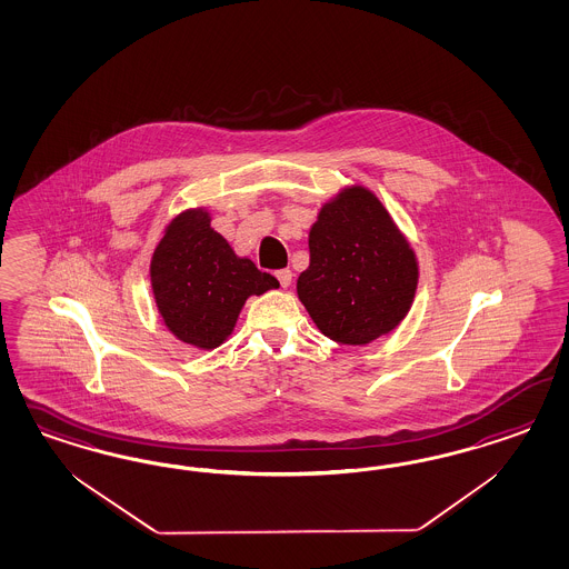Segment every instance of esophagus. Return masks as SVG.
Returning <instances> with one entry per match:
<instances>
[{
	"instance_id": "34e87169",
	"label": "esophagus",
	"mask_w": 569,
	"mask_h": 569,
	"mask_svg": "<svg viewBox=\"0 0 569 569\" xmlns=\"http://www.w3.org/2000/svg\"><path fill=\"white\" fill-rule=\"evenodd\" d=\"M276 277L279 279L281 288H290V283H292V271H290V269H281V271H277Z\"/></svg>"
}]
</instances>
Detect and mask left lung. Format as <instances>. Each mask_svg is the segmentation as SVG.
<instances>
[{
  "label": "left lung",
  "instance_id": "1",
  "mask_svg": "<svg viewBox=\"0 0 569 569\" xmlns=\"http://www.w3.org/2000/svg\"><path fill=\"white\" fill-rule=\"evenodd\" d=\"M310 264L298 300L329 340L367 346L413 307L419 262L378 196L361 183L331 196L309 233Z\"/></svg>",
  "mask_w": 569,
  "mask_h": 569
}]
</instances>
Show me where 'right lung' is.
<instances>
[{
    "mask_svg": "<svg viewBox=\"0 0 569 569\" xmlns=\"http://www.w3.org/2000/svg\"><path fill=\"white\" fill-rule=\"evenodd\" d=\"M207 207L186 208L164 227L150 260V283L162 323L183 345L212 350L233 333L250 296L277 290L210 227Z\"/></svg>",
    "mask_w": 569,
    "mask_h": 569,
    "instance_id": "right-lung-1",
    "label": "right lung"
}]
</instances>
